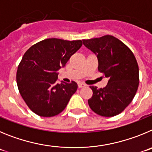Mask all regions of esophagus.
I'll list each match as a JSON object with an SVG mask.
<instances>
[{"mask_svg": "<svg viewBox=\"0 0 152 152\" xmlns=\"http://www.w3.org/2000/svg\"><path fill=\"white\" fill-rule=\"evenodd\" d=\"M85 86H86V85L83 84V83H78V87H79V88H83V87H85Z\"/></svg>", "mask_w": 152, "mask_h": 152, "instance_id": "34e87169", "label": "esophagus"}]
</instances>
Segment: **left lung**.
Returning a JSON list of instances; mask_svg holds the SVG:
<instances>
[{"mask_svg": "<svg viewBox=\"0 0 152 152\" xmlns=\"http://www.w3.org/2000/svg\"><path fill=\"white\" fill-rule=\"evenodd\" d=\"M83 45L95 53L98 71L109 78L104 88L90 86L93 95L90 108L102 117H113L126 107L133 99L139 83V66L132 50L112 35L83 39Z\"/></svg>", "mask_w": 152, "mask_h": 152, "instance_id": "obj_1", "label": "left lung"}]
</instances>
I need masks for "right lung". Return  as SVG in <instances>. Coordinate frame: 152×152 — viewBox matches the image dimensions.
<instances>
[{"mask_svg":"<svg viewBox=\"0 0 152 152\" xmlns=\"http://www.w3.org/2000/svg\"><path fill=\"white\" fill-rule=\"evenodd\" d=\"M83 45L81 40L47 39L35 44L24 54L16 72L22 98L37 115L50 117L65 109L77 84L57 83V71L66 65Z\"/></svg>","mask_w":152,"mask_h":152,"instance_id":"obj_1","label":"right lung"}]
</instances>
